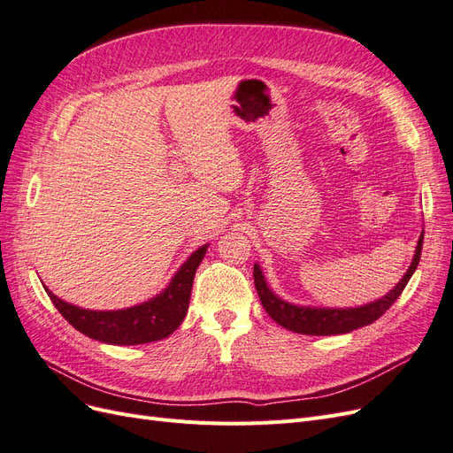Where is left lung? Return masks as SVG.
<instances>
[{"instance_id": "8db88e82", "label": "left lung", "mask_w": 453, "mask_h": 453, "mask_svg": "<svg viewBox=\"0 0 453 453\" xmlns=\"http://www.w3.org/2000/svg\"><path fill=\"white\" fill-rule=\"evenodd\" d=\"M423 248V234L418 240L414 258L410 263L408 270L401 281L396 283L393 289L374 303H368L365 306L357 308H318V306H298L293 303H287V300L280 298L273 293L268 283L263 270L258 265L253 266V278H255V289L258 293L260 304L265 306L266 313L276 321L278 325L285 326L287 331H293L298 334H310V336H333V334H346L355 331V328H361L365 325L374 323L378 318L386 313L396 298L401 296L404 291L406 283L412 278L419 265Z\"/></svg>"}]
</instances>
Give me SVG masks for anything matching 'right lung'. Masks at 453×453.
Here are the masks:
<instances>
[{"label": "right lung", "instance_id": "add662e5", "mask_svg": "<svg viewBox=\"0 0 453 453\" xmlns=\"http://www.w3.org/2000/svg\"><path fill=\"white\" fill-rule=\"evenodd\" d=\"M205 251L208 243L185 260L162 293L125 310H85L52 295L47 287L45 291L64 319L88 338L113 346L149 344L170 336L185 319L195 273Z\"/></svg>", "mask_w": 453, "mask_h": 453}]
</instances>
